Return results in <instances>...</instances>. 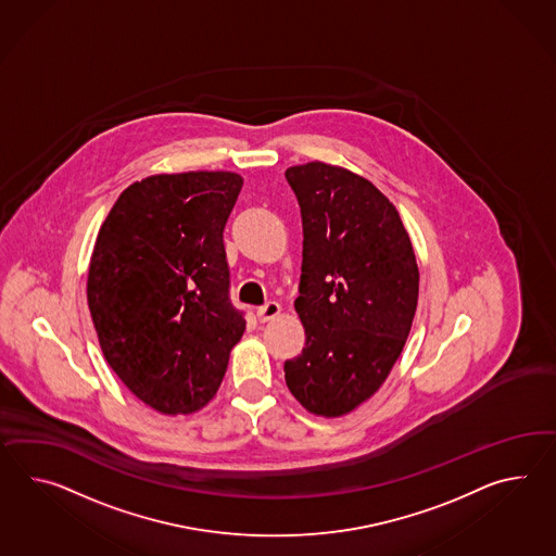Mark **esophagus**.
<instances>
[{"label": "esophagus", "mask_w": 556, "mask_h": 556, "mask_svg": "<svg viewBox=\"0 0 556 556\" xmlns=\"http://www.w3.org/2000/svg\"><path fill=\"white\" fill-rule=\"evenodd\" d=\"M279 313H281V305H279L277 301H267L265 305H261V307H258L257 319L261 324H265V321H271V319H275Z\"/></svg>", "instance_id": "1"}]
</instances>
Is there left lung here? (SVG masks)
<instances>
[{
    "instance_id": "8db88e82",
    "label": "left lung",
    "mask_w": 556,
    "mask_h": 556,
    "mask_svg": "<svg viewBox=\"0 0 556 556\" xmlns=\"http://www.w3.org/2000/svg\"><path fill=\"white\" fill-rule=\"evenodd\" d=\"M303 220L295 299L305 348L287 388L317 416L350 414L378 392L406 345L420 271L402 218L369 180L326 163L285 170Z\"/></svg>"
}]
</instances>
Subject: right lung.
<instances>
[{
  "label": "right lung",
  "instance_id": "obj_1",
  "mask_svg": "<svg viewBox=\"0 0 556 556\" xmlns=\"http://www.w3.org/2000/svg\"><path fill=\"white\" fill-rule=\"evenodd\" d=\"M241 187L235 173L144 178L98 232L88 307L100 348L126 388L163 414L206 406L243 336L223 241Z\"/></svg>",
  "mask_w": 556,
  "mask_h": 556
}]
</instances>
